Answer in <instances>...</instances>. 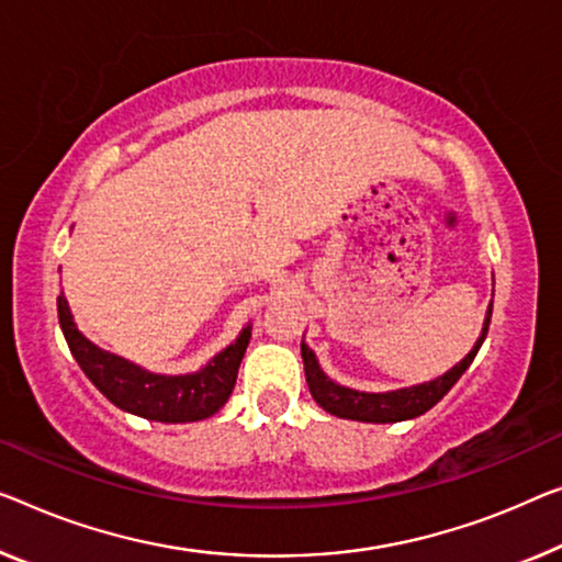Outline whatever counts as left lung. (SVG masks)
Listing matches in <instances>:
<instances>
[{"instance_id": "left-lung-1", "label": "left lung", "mask_w": 562, "mask_h": 562, "mask_svg": "<svg viewBox=\"0 0 562 562\" xmlns=\"http://www.w3.org/2000/svg\"><path fill=\"white\" fill-rule=\"evenodd\" d=\"M490 317H492V305L487 310V317H484L480 340L474 342V348L469 350V353L454 368H451V371H447L429 383H418V386L386 391V393H366V391L338 386V383L330 381L328 375L323 373L315 353L303 342L300 350H303L307 389L313 393L317 406H323L325 412L340 418H353V422H368V424H396V422H406V418H416L429 412L431 406H437L439 401L447 396L449 389L462 379L467 368L472 366L476 350L482 348L484 338H487Z\"/></svg>"}]
</instances>
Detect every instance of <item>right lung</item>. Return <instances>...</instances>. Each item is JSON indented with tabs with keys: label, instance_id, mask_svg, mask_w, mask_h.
I'll use <instances>...</instances> for the list:
<instances>
[{
	"label": "right lung",
	"instance_id": "obj_1",
	"mask_svg": "<svg viewBox=\"0 0 562 562\" xmlns=\"http://www.w3.org/2000/svg\"><path fill=\"white\" fill-rule=\"evenodd\" d=\"M57 317L70 346V353L93 386L123 412L164 424H187L214 416L232 396L237 371L249 346L252 328L239 333V338L216 353L201 371L187 375H161L125 361V358L100 350L86 335L75 328V321L60 292Z\"/></svg>",
	"mask_w": 562,
	"mask_h": 562
}]
</instances>
